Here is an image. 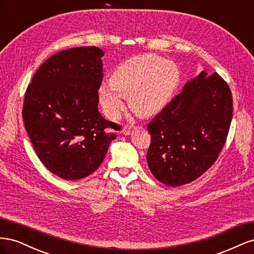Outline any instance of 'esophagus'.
Masks as SVG:
<instances>
[{
	"mask_svg": "<svg viewBox=\"0 0 254 254\" xmlns=\"http://www.w3.org/2000/svg\"><path fill=\"white\" fill-rule=\"evenodd\" d=\"M133 130H135V127H133V126H125L122 130V133L125 135H130L132 133Z\"/></svg>",
	"mask_w": 254,
	"mask_h": 254,
	"instance_id": "1",
	"label": "esophagus"
}]
</instances>
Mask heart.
I'll return each instance as SVG.
<instances>
[{"label":"heart","mask_w":254,"mask_h":254,"mask_svg":"<svg viewBox=\"0 0 254 254\" xmlns=\"http://www.w3.org/2000/svg\"><path fill=\"white\" fill-rule=\"evenodd\" d=\"M179 80L178 67L167 59L155 55L131 57L114 68L109 84L99 86V103L107 117L117 119L124 109L122 97H129L130 108L150 118L171 102Z\"/></svg>","instance_id":"1"}]
</instances>
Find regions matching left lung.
<instances>
[{"instance_id":"1","label":"left lung","mask_w":254,"mask_h":254,"mask_svg":"<svg viewBox=\"0 0 254 254\" xmlns=\"http://www.w3.org/2000/svg\"><path fill=\"white\" fill-rule=\"evenodd\" d=\"M233 112L228 83L202 71L147 126L151 174L168 187L199 178L224 147Z\"/></svg>"}]
</instances>
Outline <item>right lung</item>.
<instances>
[{
    "mask_svg": "<svg viewBox=\"0 0 254 254\" xmlns=\"http://www.w3.org/2000/svg\"><path fill=\"white\" fill-rule=\"evenodd\" d=\"M104 51L59 52L38 68L26 90L22 117L38 158L64 180H78L102 164L120 126L98 111Z\"/></svg>",
    "mask_w": 254,
    "mask_h": 254,
    "instance_id": "1",
    "label": "right lung"
}]
</instances>
